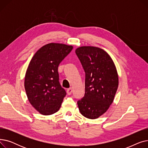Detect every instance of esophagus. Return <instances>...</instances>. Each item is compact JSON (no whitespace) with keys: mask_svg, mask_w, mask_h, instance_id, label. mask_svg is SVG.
Segmentation results:
<instances>
[{"mask_svg":"<svg viewBox=\"0 0 148 148\" xmlns=\"http://www.w3.org/2000/svg\"><path fill=\"white\" fill-rule=\"evenodd\" d=\"M72 92H73V90H72L71 88H69V89H68L67 90H66L67 94L69 95H71V94H72Z\"/></svg>","mask_w":148,"mask_h":148,"instance_id":"obj_1","label":"esophagus"}]
</instances>
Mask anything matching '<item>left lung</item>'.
Segmentation results:
<instances>
[{"instance_id":"1","label":"left lung","mask_w":148,"mask_h":148,"mask_svg":"<svg viewBox=\"0 0 148 148\" xmlns=\"http://www.w3.org/2000/svg\"><path fill=\"white\" fill-rule=\"evenodd\" d=\"M85 73L84 97L77 101L81 114L97 119L113 103L119 79L114 62L108 53L95 47L84 46L75 50Z\"/></svg>"}]
</instances>
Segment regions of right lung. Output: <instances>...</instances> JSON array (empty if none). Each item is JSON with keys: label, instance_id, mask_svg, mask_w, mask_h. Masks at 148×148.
Returning a JSON list of instances; mask_svg holds the SVG:
<instances>
[{"label": "right lung", "instance_id": "1", "mask_svg": "<svg viewBox=\"0 0 148 148\" xmlns=\"http://www.w3.org/2000/svg\"><path fill=\"white\" fill-rule=\"evenodd\" d=\"M73 49L71 45L50 43L39 49L30 62L25 88L31 105L43 115L57 112L66 95L59 83L58 66Z\"/></svg>", "mask_w": 148, "mask_h": 148}]
</instances>
